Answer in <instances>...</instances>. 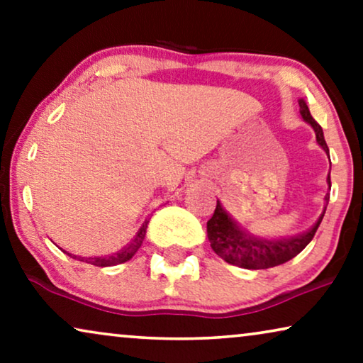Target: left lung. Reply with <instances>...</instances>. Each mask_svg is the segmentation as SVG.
<instances>
[{"label": "left lung", "instance_id": "1", "mask_svg": "<svg viewBox=\"0 0 363 363\" xmlns=\"http://www.w3.org/2000/svg\"><path fill=\"white\" fill-rule=\"evenodd\" d=\"M301 116L309 125L314 128L317 143L329 153L324 132L322 127L311 116L309 107L304 99H299ZM330 188V177L327 178ZM329 205V195H325V206L315 225L309 228L302 235L292 238H281V240H266V238H257L251 235L250 231L241 228L233 218L228 215L220 201H216V210L213 213L211 220L206 223L208 240L211 242L213 251L216 252L221 259L230 262L233 266L245 267V269H269V267L284 264L292 257H296L304 247L309 245L314 238L317 228H319L322 218L325 215V208Z\"/></svg>", "mask_w": 363, "mask_h": 363}]
</instances>
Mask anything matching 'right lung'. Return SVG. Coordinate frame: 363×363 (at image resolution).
Here are the masks:
<instances>
[{"instance_id": "obj_1", "label": "right lung", "mask_w": 363, "mask_h": 363, "mask_svg": "<svg viewBox=\"0 0 363 363\" xmlns=\"http://www.w3.org/2000/svg\"><path fill=\"white\" fill-rule=\"evenodd\" d=\"M147 225H148V220L143 221V225L140 226V230L137 231V235L133 236V240L128 242L122 247L121 251H117L116 255H111V256H106V257H81V261H86L89 264H94V266H99V267H107V266H116V264H122V262H125L128 259H132V256L135 255L138 251V247L142 246L143 242V238H145V233H147ZM69 255V252H67ZM76 257V256H74Z\"/></svg>"}]
</instances>
